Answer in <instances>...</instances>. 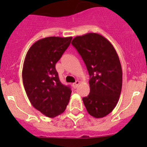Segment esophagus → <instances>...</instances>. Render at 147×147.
<instances>
[{
	"instance_id": "obj_1",
	"label": "esophagus",
	"mask_w": 147,
	"mask_h": 147,
	"mask_svg": "<svg viewBox=\"0 0 147 147\" xmlns=\"http://www.w3.org/2000/svg\"><path fill=\"white\" fill-rule=\"evenodd\" d=\"M79 84H80V81L77 80L76 82H75V83H73V84H72V86H73L74 88H77V87H78V86L79 85Z\"/></svg>"
}]
</instances>
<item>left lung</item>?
<instances>
[{"mask_svg": "<svg viewBox=\"0 0 147 147\" xmlns=\"http://www.w3.org/2000/svg\"><path fill=\"white\" fill-rule=\"evenodd\" d=\"M72 45L82 57L90 75V94L82 100L95 118L109 115L119 101L122 70L115 47L102 35L94 32L77 36Z\"/></svg>", "mask_w": 147, "mask_h": 147, "instance_id": "1", "label": "left lung"}]
</instances>
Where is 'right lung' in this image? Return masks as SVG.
Wrapping results in <instances>:
<instances>
[{"label":"right lung","instance_id":"right-lung-1","mask_svg":"<svg viewBox=\"0 0 147 147\" xmlns=\"http://www.w3.org/2000/svg\"><path fill=\"white\" fill-rule=\"evenodd\" d=\"M72 38L39 40L30 47L23 63L22 77L28 99L35 109L50 118L61 115L70 98V87L60 81L55 64Z\"/></svg>","mask_w":147,"mask_h":147}]
</instances>
